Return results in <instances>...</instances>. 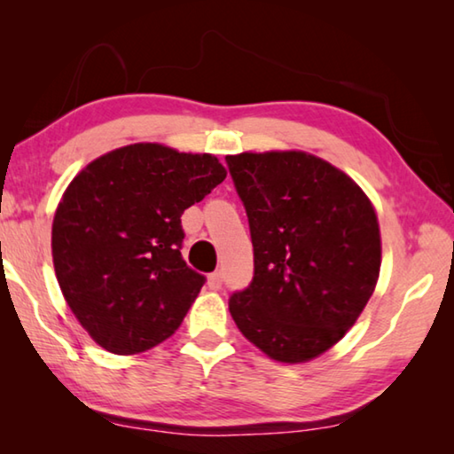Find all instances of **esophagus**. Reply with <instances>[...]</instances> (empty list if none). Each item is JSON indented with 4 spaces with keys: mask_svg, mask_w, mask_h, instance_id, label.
Instances as JSON below:
<instances>
[{
    "mask_svg": "<svg viewBox=\"0 0 454 454\" xmlns=\"http://www.w3.org/2000/svg\"><path fill=\"white\" fill-rule=\"evenodd\" d=\"M208 286H210V290H220V286H222V274L220 272H212L208 276Z\"/></svg>",
    "mask_w": 454,
    "mask_h": 454,
    "instance_id": "1",
    "label": "esophagus"
}]
</instances>
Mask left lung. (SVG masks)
<instances>
[{
	"instance_id": "1",
	"label": "left lung",
	"mask_w": 454,
	"mask_h": 454,
	"mask_svg": "<svg viewBox=\"0 0 454 454\" xmlns=\"http://www.w3.org/2000/svg\"><path fill=\"white\" fill-rule=\"evenodd\" d=\"M226 162L254 246V278L230 296V314L276 363H309L355 326L379 282L374 206L309 152H242Z\"/></svg>"
}]
</instances>
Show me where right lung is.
I'll use <instances>...</instances> for the list:
<instances>
[{"instance_id":"1","label":"right lung","mask_w":454,"mask_h":454,"mask_svg":"<svg viewBox=\"0 0 454 454\" xmlns=\"http://www.w3.org/2000/svg\"><path fill=\"white\" fill-rule=\"evenodd\" d=\"M224 178L212 153L140 142L96 158L70 182L51 224L53 268L99 347L137 355L178 330L206 280L182 260L180 216Z\"/></svg>"}]
</instances>
